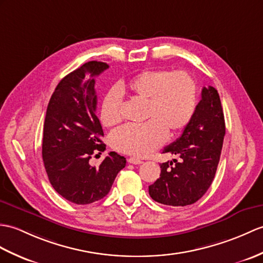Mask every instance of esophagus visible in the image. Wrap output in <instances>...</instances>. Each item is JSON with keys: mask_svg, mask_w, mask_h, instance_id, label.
I'll use <instances>...</instances> for the list:
<instances>
[{"mask_svg": "<svg viewBox=\"0 0 263 263\" xmlns=\"http://www.w3.org/2000/svg\"><path fill=\"white\" fill-rule=\"evenodd\" d=\"M127 162L132 163V164H141V163H143L142 160L137 159V158H129V159H127Z\"/></svg>", "mask_w": 263, "mask_h": 263, "instance_id": "1", "label": "esophagus"}]
</instances>
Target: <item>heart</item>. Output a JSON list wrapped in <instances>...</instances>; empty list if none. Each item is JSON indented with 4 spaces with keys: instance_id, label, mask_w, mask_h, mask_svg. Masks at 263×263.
I'll list each match as a JSON object with an SVG mask.
<instances>
[{
    "instance_id": "b5f03b06",
    "label": "heart",
    "mask_w": 263,
    "mask_h": 263,
    "mask_svg": "<svg viewBox=\"0 0 263 263\" xmlns=\"http://www.w3.org/2000/svg\"><path fill=\"white\" fill-rule=\"evenodd\" d=\"M130 93L146 102L142 125H125L112 133L114 149L134 157H146L161 146L169 134L184 130L196 109L197 94L194 79L184 70L150 69L140 72L127 85ZM122 100L117 90L104 97L102 123L112 127L122 121Z\"/></svg>"
}]
</instances>
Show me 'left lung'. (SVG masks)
<instances>
[{
  "label": "left lung",
  "instance_id": "obj_1",
  "mask_svg": "<svg viewBox=\"0 0 263 263\" xmlns=\"http://www.w3.org/2000/svg\"><path fill=\"white\" fill-rule=\"evenodd\" d=\"M224 136L219 95L214 87H203L191 122L163 150V154L178 157L179 161L160 164V177L149 186L151 198L163 205L186 206L203 197L215 177Z\"/></svg>",
  "mask_w": 263,
  "mask_h": 263
}]
</instances>
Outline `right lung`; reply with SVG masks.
Returning a JSON list of instances; mask_svg holds the SVG:
<instances>
[{"instance_id": "obj_1", "label": "right lung", "mask_w": 263, "mask_h": 263, "mask_svg": "<svg viewBox=\"0 0 263 263\" xmlns=\"http://www.w3.org/2000/svg\"><path fill=\"white\" fill-rule=\"evenodd\" d=\"M107 68L105 63L88 62L71 71L59 82L47 107L42 139L46 173L54 191L78 205L105 197L126 163L114 151L99 166L89 163L91 156L106 146L96 117L94 77Z\"/></svg>"}]
</instances>
